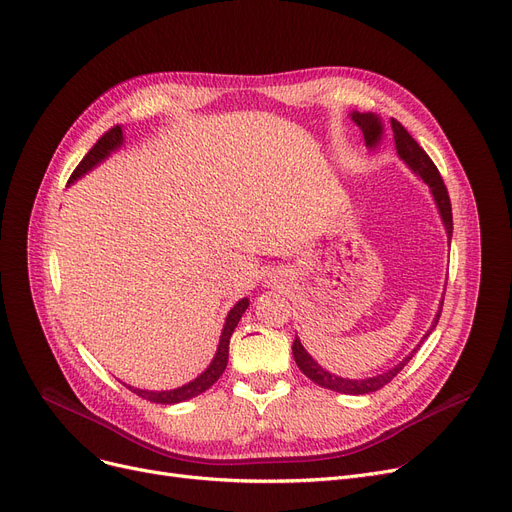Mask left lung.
Instances as JSON below:
<instances>
[{
	"mask_svg": "<svg viewBox=\"0 0 512 512\" xmlns=\"http://www.w3.org/2000/svg\"><path fill=\"white\" fill-rule=\"evenodd\" d=\"M351 121L362 129L368 148L379 146V142L383 140V121H381V117H376L374 113H358V110H355V113H351ZM391 131H393V140H395V148H397L399 159H402L420 177V180L429 186V190L433 194V201L437 205V211L441 215L443 228H446V234L452 240V230H454V224H452V203H450V196H448V188H446V184H443L437 167L433 165V161L429 159V154L418 146V142L410 136V133L406 131V127L402 123L391 119ZM441 307H443V299L439 303V311L435 314V320H433L431 328L427 330V335L420 339V345L425 343V339L435 330V326L439 322ZM420 345H416L412 349V353L406 355V358L399 362L395 368H391V370H387L383 374L370 376V379H360V381L358 379H343V376L330 374L328 370H324L307 353V349L301 345L299 337H295L293 355H295V362H297L299 370L307 376L309 381H314L316 385H320L324 389H330V391H337V393H345V395H366V393H372V391H379L381 387L391 383L393 376H397V372L402 370L412 360V355L418 351Z\"/></svg>",
	"mask_w": 512,
	"mask_h": 512,
	"instance_id": "1",
	"label": "left lung"
}]
</instances>
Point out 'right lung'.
Returning a JSON list of instances; mask_svg holds the SVG:
<instances>
[{"label":"right lung","instance_id":"1","mask_svg":"<svg viewBox=\"0 0 512 512\" xmlns=\"http://www.w3.org/2000/svg\"><path fill=\"white\" fill-rule=\"evenodd\" d=\"M123 146V129L121 125H115L113 129H108L104 136L94 144V148L85 154L83 161L77 165V169L73 171L69 184L77 182L79 177H83L87 171H92L98 163H102L106 157H110L117 148ZM249 307V299L244 297L240 299L230 311H228V318H226V324H224V330H221V337H219V345H217V351H215V358L211 360V364L207 366V370L196 376L194 381L177 387V389H169V391H148V389H136L131 385H125L129 391H133L136 395L148 399V402H154V404H180V402H186V399H192L196 395L205 393L213 383H217V379L221 374H224L226 366H228V351H230V337L234 328L238 326V320L242 318L244 311H247Z\"/></svg>","mask_w":512,"mask_h":512}]
</instances>
